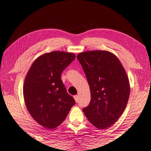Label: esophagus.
<instances>
[{
    "label": "esophagus",
    "instance_id": "1",
    "mask_svg": "<svg viewBox=\"0 0 151 151\" xmlns=\"http://www.w3.org/2000/svg\"><path fill=\"white\" fill-rule=\"evenodd\" d=\"M74 99H75L76 102H78V99H79V97H78V95H75V96H74Z\"/></svg>",
    "mask_w": 151,
    "mask_h": 151
}]
</instances>
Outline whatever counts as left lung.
<instances>
[{"label":"left lung","instance_id":"obj_1","mask_svg":"<svg viewBox=\"0 0 151 151\" xmlns=\"http://www.w3.org/2000/svg\"><path fill=\"white\" fill-rule=\"evenodd\" d=\"M77 58L91 98L83 111L95 127L106 129L116 122L127 105L130 92L127 74L118 57L106 50L81 52Z\"/></svg>","mask_w":151,"mask_h":151}]
</instances>
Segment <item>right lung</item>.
Returning <instances> with one entry per match:
<instances>
[{"label":"right lung","instance_id":"add662e5","mask_svg":"<svg viewBox=\"0 0 151 151\" xmlns=\"http://www.w3.org/2000/svg\"><path fill=\"white\" fill-rule=\"evenodd\" d=\"M64 51L45 53L33 61L25 76L23 97L29 113L40 126L52 130L66 119L75 99L66 92L61 74L75 58Z\"/></svg>","mask_w":151,"mask_h":151}]
</instances>
